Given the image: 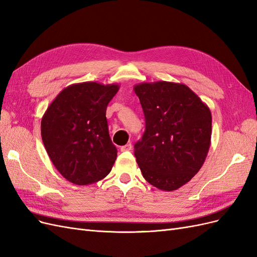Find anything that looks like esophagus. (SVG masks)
<instances>
[{
	"instance_id": "34e87169",
	"label": "esophagus",
	"mask_w": 257,
	"mask_h": 257,
	"mask_svg": "<svg viewBox=\"0 0 257 257\" xmlns=\"http://www.w3.org/2000/svg\"><path fill=\"white\" fill-rule=\"evenodd\" d=\"M132 148H133V146H132L131 144H126V145L122 146V147L120 148V149H121L122 152H124V151H130V150H132Z\"/></svg>"
}]
</instances>
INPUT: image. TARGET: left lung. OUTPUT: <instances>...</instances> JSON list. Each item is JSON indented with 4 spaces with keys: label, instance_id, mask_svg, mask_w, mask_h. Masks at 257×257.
I'll return each instance as SVG.
<instances>
[{
    "label": "left lung",
    "instance_id": "left-lung-1",
    "mask_svg": "<svg viewBox=\"0 0 257 257\" xmlns=\"http://www.w3.org/2000/svg\"><path fill=\"white\" fill-rule=\"evenodd\" d=\"M146 119L135 158L146 180L163 191L188 183L203 166L211 144L209 107L188 85L169 81L134 87Z\"/></svg>",
    "mask_w": 257,
    "mask_h": 257
}]
</instances>
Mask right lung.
<instances>
[{
  "label": "right lung",
  "mask_w": 257,
  "mask_h": 257,
  "mask_svg": "<svg viewBox=\"0 0 257 257\" xmlns=\"http://www.w3.org/2000/svg\"><path fill=\"white\" fill-rule=\"evenodd\" d=\"M119 88L118 83H74L45 111L41 124L45 149L67 181L89 185L110 173L116 148L109 137L106 109Z\"/></svg>",
  "instance_id": "1"
}]
</instances>
